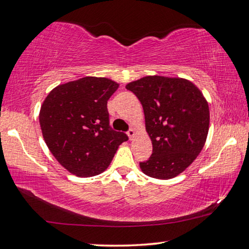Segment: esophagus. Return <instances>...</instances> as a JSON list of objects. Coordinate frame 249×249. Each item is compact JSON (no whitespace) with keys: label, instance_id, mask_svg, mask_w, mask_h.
Instances as JSON below:
<instances>
[{"label":"esophagus","instance_id":"obj_1","mask_svg":"<svg viewBox=\"0 0 249 249\" xmlns=\"http://www.w3.org/2000/svg\"><path fill=\"white\" fill-rule=\"evenodd\" d=\"M127 135H128L130 140L133 139V138H135V136H136V130L135 129H130L129 131L127 132Z\"/></svg>","mask_w":249,"mask_h":249}]
</instances>
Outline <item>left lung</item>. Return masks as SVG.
Instances as JSON below:
<instances>
[{"label":"left lung","instance_id":"1","mask_svg":"<svg viewBox=\"0 0 249 249\" xmlns=\"http://www.w3.org/2000/svg\"><path fill=\"white\" fill-rule=\"evenodd\" d=\"M143 108L152 155L140 162L144 175L170 179L189 167L204 148L209 107L201 91L181 78L148 75L125 86Z\"/></svg>","mask_w":249,"mask_h":249}]
</instances>
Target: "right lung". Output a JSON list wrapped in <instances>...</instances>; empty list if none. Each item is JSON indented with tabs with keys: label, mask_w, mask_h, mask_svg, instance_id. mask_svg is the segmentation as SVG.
I'll return each mask as SVG.
<instances>
[{
	"label": "right lung",
	"mask_w": 249,
	"mask_h": 249,
	"mask_svg": "<svg viewBox=\"0 0 249 249\" xmlns=\"http://www.w3.org/2000/svg\"><path fill=\"white\" fill-rule=\"evenodd\" d=\"M119 85L97 76L55 87L41 106L39 120L49 150L78 177L105 171L118 147L128 140L109 124L107 103Z\"/></svg>",
	"instance_id": "add662e5"
}]
</instances>
